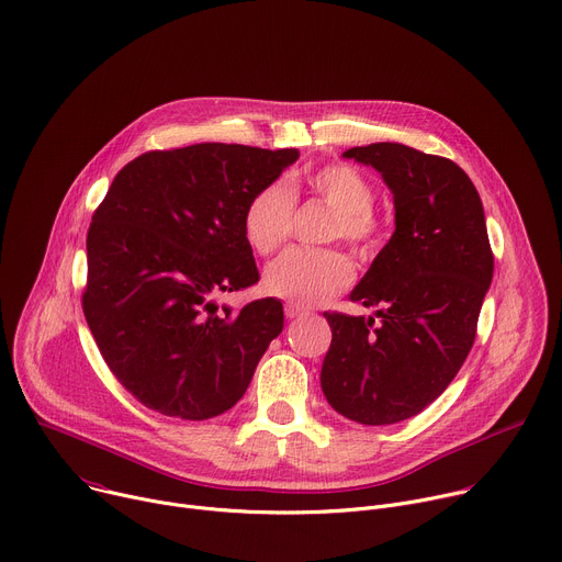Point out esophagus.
<instances>
[{
    "label": "esophagus",
    "mask_w": 562,
    "mask_h": 562,
    "mask_svg": "<svg viewBox=\"0 0 562 562\" xmlns=\"http://www.w3.org/2000/svg\"><path fill=\"white\" fill-rule=\"evenodd\" d=\"M284 314H286V318H300V316H304V314H307V310H304V307H297V304H286V307H284Z\"/></svg>",
    "instance_id": "obj_1"
}]
</instances>
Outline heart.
I'll return each instance as SVG.
<instances>
[{"label": "heart", "instance_id": "b5f03b06", "mask_svg": "<svg viewBox=\"0 0 562 562\" xmlns=\"http://www.w3.org/2000/svg\"><path fill=\"white\" fill-rule=\"evenodd\" d=\"M302 183L331 209L325 239H342L359 260H370L381 246V224L372 213L374 188L370 179L347 164H327L304 175ZM297 186L282 181L255 192L241 217L248 246L258 255H273L291 235L293 199ZM351 265L338 248H291L269 265L265 286L269 293L297 307H314L351 282Z\"/></svg>", "mask_w": 562, "mask_h": 562}]
</instances>
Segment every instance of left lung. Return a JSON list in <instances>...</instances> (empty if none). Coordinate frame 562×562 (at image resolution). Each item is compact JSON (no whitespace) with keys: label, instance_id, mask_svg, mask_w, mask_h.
<instances>
[{"label":"left lung","instance_id":"1","mask_svg":"<svg viewBox=\"0 0 562 562\" xmlns=\"http://www.w3.org/2000/svg\"><path fill=\"white\" fill-rule=\"evenodd\" d=\"M394 194L396 231L351 291L379 307L363 318L325 312L331 345L321 383L336 413L366 426L419 415L454 379L475 342L493 278L482 199L446 157L401 143L351 147Z\"/></svg>","mask_w":562,"mask_h":562}]
</instances>
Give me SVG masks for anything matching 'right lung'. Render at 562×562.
<instances>
[{
  "label": "right lung",
  "mask_w": 562,
  "mask_h": 562,
  "mask_svg": "<svg viewBox=\"0 0 562 562\" xmlns=\"http://www.w3.org/2000/svg\"><path fill=\"white\" fill-rule=\"evenodd\" d=\"M297 149L196 143L130 161L87 233L82 312L119 383L175 419H213L244 396L282 302L217 307L260 280L241 217Z\"/></svg>",
  "instance_id": "1"
}]
</instances>
